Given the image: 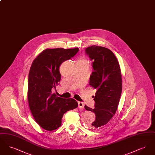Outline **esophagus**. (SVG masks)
I'll list each match as a JSON object with an SVG mask.
<instances>
[{"instance_id": "1", "label": "esophagus", "mask_w": 155, "mask_h": 155, "mask_svg": "<svg viewBox=\"0 0 155 155\" xmlns=\"http://www.w3.org/2000/svg\"><path fill=\"white\" fill-rule=\"evenodd\" d=\"M78 107H79L80 109H84V104L82 103V102H78Z\"/></svg>"}]
</instances>
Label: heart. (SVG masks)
<instances>
[{
	"label": "heart",
	"mask_w": 155,
	"mask_h": 155,
	"mask_svg": "<svg viewBox=\"0 0 155 155\" xmlns=\"http://www.w3.org/2000/svg\"><path fill=\"white\" fill-rule=\"evenodd\" d=\"M77 63H86V64H88V60L87 59H80L78 61Z\"/></svg>",
	"instance_id": "b5f03b06"
}]
</instances>
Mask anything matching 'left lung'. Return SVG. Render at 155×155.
Here are the masks:
<instances>
[{
  "label": "left lung",
  "instance_id": "obj_1",
  "mask_svg": "<svg viewBox=\"0 0 155 155\" xmlns=\"http://www.w3.org/2000/svg\"><path fill=\"white\" fill-rule=\"evenodd\" d=\"M91 60L94 71L90 76L89 85L96 92L93 96L95 108L85 105L87 110L95 114L96 119L90 124L99 129L106 125L115 114L122 91V77L117 59L110 49L92 45L85 49Z\"/></svg>",
  "mask_w": 155,
  "mask_h": 155
}]
</instances>
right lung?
Returning <instances> with one entry per match:
<instances>
[{
  "instance_id": "1",
  "label": "right lung",
  "mask_w": 155,
  "mask_h": 155,
  "mask_svg": "<svg viewBox=\"0 0 155 155\" xmlns=\"http://www.w3.org/2000/svg\"><path fill=\"white\" fill-rule=\"evenodd\" d=\"M78 50V48L46 49L31 64L28 81L29 107L36 122L45 130L58 128L63 114L78 106L73 98H61L52 93L60 81V64L73 58Z\"/></svg>"
}]
</instances>
